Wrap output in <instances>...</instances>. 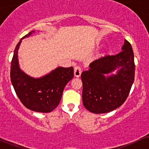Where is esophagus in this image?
I'll use <instances>...</instances> for the list:
<instances>
[{"label":"esophagus","mask_w":149,"mask_h":149,"mask_svg":"<svg viewBox=\"0 0 149 149\" xmlns=\"http://www.w3.org/2000/svg\"><path fill=\"white\" fill-rule=\"evenodd\" d=\"M81 68L79 66H76L74 67V76L76 77H80V74H81Z\"/></svg>","instance_id":"esophagus-1"}]
</instances>
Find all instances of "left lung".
<instances>
[{"label":"left lung","instance_id":"left-lung-1","mask_svg":"<svg viewBox=\"0 0 149 149\" xmlns=\"http://www.w3.org/2000/svg\"><path fill=\"white\" fill-rule=\"evenodd\" d=\"M116 74L107 75L115 70ZM134 53L125 40L122 51L93 61L81 73L83 102L94 113H105L120 107L127 98L134 80Z\"/></svg>","mask_w":149,"mask_h":149}]
</instances>
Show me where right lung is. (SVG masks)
<instances>
[{
  "instance_id": "right-lung-1",
  "label": "right lung",
  "mask_w": 149,
  "mask_h": 149,
  "mask_svg": "<svg viewBox=\"0 0 149 149\" xmlns=\"http://www.w3.org/2000/svg\"><path fill=\"white\" fill-rule=\"evenodd\" d=\"M32 31L21 38L15 47L10 66V78L17 95L27 109L36 112L49 113L60 102L66 85L73 78V68L57 67L48 74L32 78L20 69L18 49L22 40L34 33Z\"/></svg>"
}]
</instances>
